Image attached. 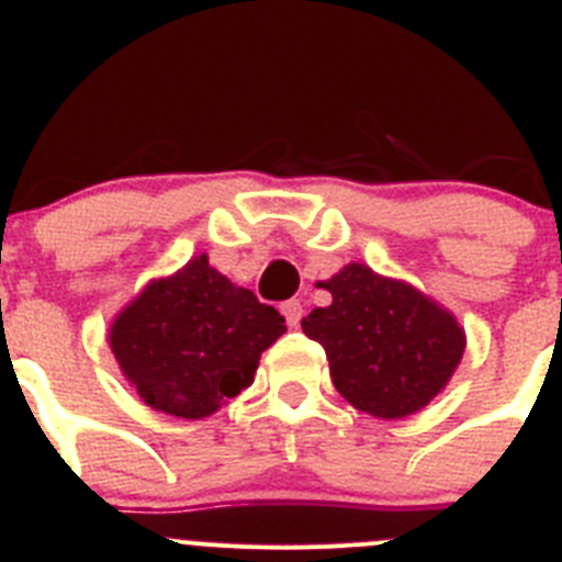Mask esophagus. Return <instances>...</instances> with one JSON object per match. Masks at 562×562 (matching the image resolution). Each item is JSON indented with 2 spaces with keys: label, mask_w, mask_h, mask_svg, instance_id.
Here are the masks:
<instances>
[{
  "label": "esophagus",
  "mask_w": 562,
  "mask_h": 562,
  "mask_svg": "<svg viewBox=\"0 0 562 562\" xmlns=\"http://www.w3.org/2000/svg\"><path fill=\"white\" fill-rule=\"evenodd\" d=\"M281 315H284L286 323H290V326L295 328L297 323H301V317H303L301 301H286V303H281Z\"/></svg>",
  "instance_id": "esophagus-1"
}]
</instances>
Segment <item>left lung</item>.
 I'll use <instances>...</instances> for the list:
<instances>
[{"label":"left lung","instance_id":"obj_1","mask_svg":"<svg viewBox=\"0 0 562 562\" xmlns=\"http://www.w3.org/2000/svg\"><path fill=\"white\" fill-rule=\"evenodd\" d=\"M323 286L331 306L312 308L301 326L326 348L331 382L348 404L373 418H406L449 384L465 351L451 312L357 261Z\"/></svg>","mask_w":562,"mask_h":562}]
</instances>
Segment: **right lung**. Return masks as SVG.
I'll return each instance as SVG.
<instances>
[{
    "mask_svg": "<svg viewBox=\"0 0 562 562\" xmlns=\"http://www.w3.org/2000/svg\"><path fill=\"white\" fill-rule=\"evenodd\" d=\"M284 317L205 256L150 281L111 326V351L144 404L200 420L254 384Z\"/></svg>",
    "mask_w": 562,
    "mask_h": 562,
    "instance_id": "right-lung-1",
    "label": "right lung"
}]
</instances>
